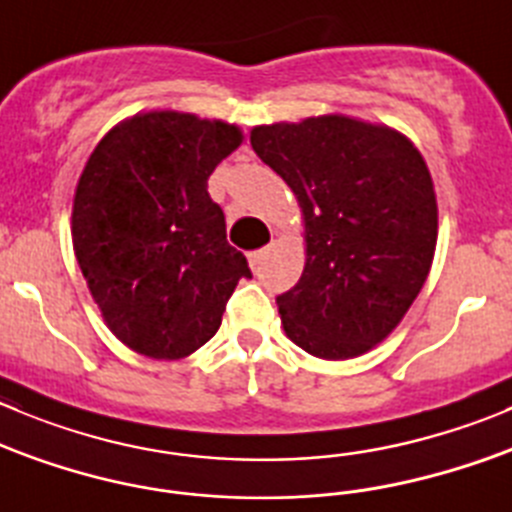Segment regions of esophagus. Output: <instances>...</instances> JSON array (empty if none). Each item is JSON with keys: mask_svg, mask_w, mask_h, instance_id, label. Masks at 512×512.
Masks as SVG:
<instances>
[{"mask_svg": "<svg viewBox=\"0 0 512 512\" xmlns=\"http://www.w3.org/2000/svg\"><path fill=\"white\" fill-rule=\"evenodd\" d=\"M264 256H266L264 248H259V251H251V253H248V264H251V269H259V264H261V259H264Z\"/></svg>", "mask_w": 512, "mask_h": 512, "instance_id": "obj_1", "label": "esophagus"}]
</instances>
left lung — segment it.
Masks as SVG:
<instances>
[{"mask_svg": "<svg viewBox=\"0 0 512 512\" xmlns=\"http://www.w3.org/2000/svg\"><path fill=\"white\" fill-rule=\"evenodd\" d=\"M251 145L304 216V274L276 296L286 337L319 359L369 352L407 314L435 259L425 158L397 130L347 115L259 125Z\"/></svg>", "mask_w": 512, "mask_h": 512, "instance_id": "left-lung-1", "label": "left lung"}]
</instances>
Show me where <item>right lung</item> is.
I'll return each mask as SVG.
<instances>
[{
    "mask_svg": "<svg viewBox=\"0 0 512 512\" xmlns=\"http://www.w3.org/2000/svg\"><path fill=\"white\" fill-rule=\"evenodd\" d=\"M241 143L238 125L150 110L87 158L72 201L77 264L107 329L143 357L201 349L238 279H251L208 196L211 173Z\"/></svg>",
    "mask_w": 512,
    "mask_h": 512,
    "instance_id": "obj_1",
    "label": "right lung"
}]
</instances>
